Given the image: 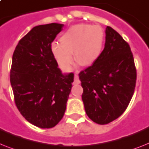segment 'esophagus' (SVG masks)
<instances>
[{
	"label": "esophagus",
	"instance_id": "obj_1",
	"mask_svg": "<svg viewBox=\"0 0 149 149\" xmlns=\"http://www.w3.org/2000/svg\"><path fill=\"white\" fill-rule=\"evenodd\" d=\"M79 83H80V81L79 79V76L77 74H76L74 76V82H73V84L77 85V84H79Z\"/></svg>",
	"mask_w": 149,
	"mask_h": 149
}]
</instances>
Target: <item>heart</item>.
I'll list each match as a JSON object with an SVG mask.
<instances>
[{"label":"heart","instance_id":"obj_1","mask_svg":"<svg viewBox=\"0 0 149 149\" xmlns=\"http://www.w3.org/2000/svg\"><path fill=\"white\" fill-rule=\"evenodd\" d=\"M105 32L102 26L79 24L71 26L60 37V45L54 43L51 50L60 68L68 71L76 62L81 66H90L102 54L105 43Z\"/></svg>","mask_w":149,"mask_h":149}]
</instances>
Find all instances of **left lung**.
Segmentation results:
<instances>
[{
  "label": "left lung",
  "mask_w": 149,
  "mask_h": 149,
  "mask_svg": "<svg viewBox=\"0 0 149 149\" xmlns=\"http://www.w3.org/2000/svg\"><path fill=\"white\" fill-rule=\"evenodd\" d=\"M105 47L96 61L79 73L89 118L106 125L125 112L135 91L137 72L129 43L110 26Z\"/></svg>",
  "instance_id": "1"
}]
</instances>
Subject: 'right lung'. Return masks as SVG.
Returning a JSON list of instances; mask_svg holds the SVG:
<instances>
[{
    "label": "right lung",
    "instance_id": "obj_1",
    "mask_svg": "<svg viewBox=\"0 0 149 149\" xmlns=\"http://www.w3.org/2000/svg\"><path fill=\"white\" fill-rule=\"evenodd\" d=\"M63 24L33 27L20 40L13 54L10 80L20 114L41 129L60 123L66 111L74 74L63 75L51 50V43Z\"/></svg>",
    "mask_w": 149,
    "mask_h": 149
}]
</instances>
